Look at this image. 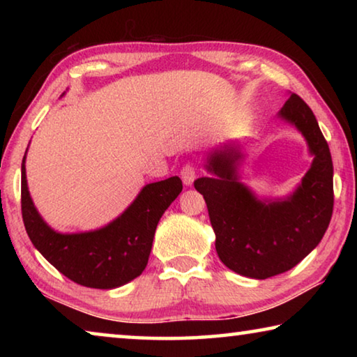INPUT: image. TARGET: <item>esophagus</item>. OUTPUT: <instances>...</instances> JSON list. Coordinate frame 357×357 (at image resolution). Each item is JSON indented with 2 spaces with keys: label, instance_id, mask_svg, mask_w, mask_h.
I'll list each match as a JSON object with an SVG mask.
<instances>
[{
  "label": "esophagus",
  "instance_id": "esophagus-1",
  "mask_svg": "<svg viewBox=\"0 0 357 357\" xmlns=\"http://www.w3.org/2000/svg\"><path fill=\"white\" fill-rule=\"evenodd\" d=\"M181 178H183V183L185 185H192L197 178V168L190 164H185L181 170Z\"/></svg>",
  "mask_w": 357,
  "mask_h": 357
}]
</instances>
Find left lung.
<instances>
[{
	"label": "left lung",
	"mask_w": 357,
	"mask_h": 357,
	"mask_svg": "<svg viewBox=\"0 0 357 357\" xmlns=\"http://www.w3.org/2000/svg\"><path fill=\"white\" fill-rule=\"evenodd\" d=\"M309 144L312 167L291 195L282 200H258L239 183L243 153L225 146L208 157L206 170L215 178H198L193 185L206 202L222 263L250 279L287 273L323 239L334 208V168L328 142L310 107L291 94L279 112Z\"/></svg>",
	"instance_id": "obj_1"
}]
</instances>
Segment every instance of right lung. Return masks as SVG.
<instances>
[{
	"label": "right lung",
	"mask_w": 357,
	"mask_h": 357,
	"mask_svg": "<svg viewBox=\"0 0 357 357\" xmlns=\"http://www.w3.org/2000/svg\"><path fill=\"white\" fill-rule=\"evenodd\" d=\"M183 190L178 176L146 184L118 219L94 231L63 234L42 219L29 197L25 157L22 162V215L42 257L78 285L110 289L134 280L148 264L162 214Z\"/></svg>",
	"instance_id": "add662e5"
}]
</instances>
